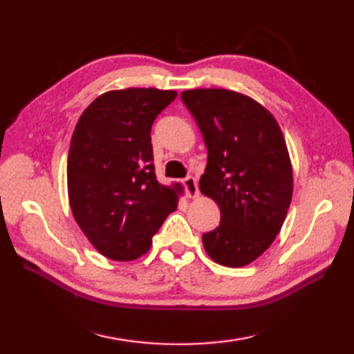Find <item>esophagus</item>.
I'll return each instance as SVG.
<instances>
[{
	"mask_svg": "<svg viewBox=\"0 0 354 354\" xmlns=\"http://www.w3.org/2000/svg\"><path fill=\"white\" fill-rule=\"evenodd\" d=\"M183 185L185 187V193L189 198H198L199 196V190H198V184L196 179L193 176H185L183 179Z\"/></svg>",
	"mask_w": 354,
	"mask_h": 354,
	"instance_id": "obj_1",
	"label": "esophagus"
}]
</instances>
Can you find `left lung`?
<instances>
[{"mask_svg": "<svg viewBox=\"0 0 354 354\" xmlns=\"http://www.w3.org/2000/svg\"><path fill=\"white\" fill-rule=\"evenodd\" d=\"M208 149L199 189L221 208L219 227L202 234L207 254L239 268L265 252L292 199V167L280 126L269 111L228 89L181 94Z\"/></svg>", "mask_w": 354, "mask_h": 354, "instance_id": "1", "label": "left lung"}]
</instances>
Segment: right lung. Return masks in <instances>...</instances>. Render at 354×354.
I'll return each instance as SVG.
<instances>
[{
  "instance_id": "right-lung-1",
  "label": "right lung",
  "mask_w": 354,
  "mask_h": 354,
  "mask_svg": "<svg viewBox=\"0 0 354 354\" xmlns=\"http://www.w3.org/2000/svg\"><path fill=\"white\" fill-rule=\"evenodd\" d=\"M175 91L127 88L104 93L73 132L66 179L74 219L95 250L118 261L145 254L176 209V193L158 183L150 131Z\"/></svg>"
}]
</instances>
